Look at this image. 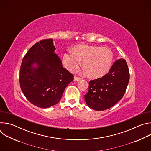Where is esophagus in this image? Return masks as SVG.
<instances>
[{
    "label": "esophagus",
    "mask_w": 151,
    "mask_h": 151,
    "mask_svg": "<svg viewBox=\"0 0 151 151\" xmlns=\"http://www.w3.org/2000/svg\"><path fill=\"white\" fill-rule=\"evenodd\" d=\"M81 79V78L80 77H78V76H76L74 77V81H79Z\"/></svg>",
    "instance_id": "esophagus-1"
}]
</instances>
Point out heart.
I'll use <instances>...</instances> for the list:
<instances>
[{"label":"heart","mask_w":151,"mask_h":151,"mask_svg":"<svg viewBox=\"0 0 151 151\" xmlns=\"http://www.w3.org/2000/svg\"><path fill=\"white\" fill-rule=\"evenodd\" d=\"M81 60L88 76L93 79L101 78L110 70L114 61L112 51L102 47L78 45L73 52L69 51L64 54L63 62L70 70L73 71L79 66Z\"/></svg>","instance_id":"b5f03b06"}]
</instances>
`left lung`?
Listing matches in <instances>:
<instances>
[{"instance_id":"obj_1","label":"left lung","mask_w":151,"mask_h":151,"mask_svg":"<svg viewBox=\"0 0 151 151\" xmlns=\"http://www.w3.org/2000/svg\"><path fill=\"white\" fill-rule=\"evenodd\" d=\"M129 79L130 73L125 60H117L107 74L89 81L88 91L84 96L86 103L96 111L111 108L123 97Z\"/></svg>"}]
</instances>
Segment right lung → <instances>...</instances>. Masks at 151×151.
<instances>
[{
    "label": "right lung",
    "mask_w": 151,
    "mask_h": 151,
    "mask_svg": "<svg viewBox=\"0 0 151 151\" xmlns=\"http://www.w3.org/2000/svg\"><path fill=\"white\" fill-rule=\"evenodd\" d=\"M52 39L37 42L26 54L19 70V85L27 99L40 108H48L58 103L72 75L64 68L61 60L54 53ZM36 62L38 68H31Z\"/></svg>",
    "instance_id": "1"
}]
</instances>
